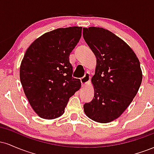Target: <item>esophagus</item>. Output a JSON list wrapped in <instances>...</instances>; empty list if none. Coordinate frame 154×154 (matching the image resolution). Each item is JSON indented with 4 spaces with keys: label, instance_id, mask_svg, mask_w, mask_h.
Wrapping results in <instances>:
<instances>
[{
    "label": "esophagus",
    "instance_id": "esophagus-1",
    "mask_svg": "<svg viewBox=\"0 0 154 154\" xmlns=\"http://www.w3.org/2000/svg\"><path fill=\"white\" fill-rule=\"evenodd\" d=\"M90 79H91V76H90L88 73H86L84 77H83L82 78H81L80 79L82 87H86V85L90 82Z\"/></svg>",
    "mask_w": 154,
    "mask_h": 154
}]
</instances>
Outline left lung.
Here are the masks:
<instances>
[{
	"label": "left lung",
	"mask_w": 154,
	"mask_h": 154,
	"mask_svg": "<svg viewBox=\"0 0 154 154\" xmlns=\"http://www.w3.org/2000/svg\"><path fill=\"white\" fill-rule=\"evenodd\" d=\"M83 38L96 57L91 79L94 97L85 103V114L97 122H111L137 93L143 79L139 59L123 40L103 28H83Z\"/></svg>",
	"instance_id": "left-lung-1"
}]
</instances>
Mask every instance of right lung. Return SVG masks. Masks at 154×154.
Segmentation results:
<instances>
[{
  "label": "right lung",
  "instance_id": "1",
  "mask_svg": "<svg viewBox=\"0 0 154 154\" xmlns=\"http://www.w3.org/2000/svg\"><path fill=\"white\" fill-rule=\"evenodd\" d=\"M82 29L70 26L45 33L24 54L20 81L31 107L43 119L61 116L70 97L80 89V80L72 77L69 57L81 38Z\"/></svg>",
  "mask_w": 154,
  "mask_h": 154
}]
</instances>
